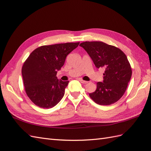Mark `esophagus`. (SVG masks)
I'll list each match as a JSON object with an SVG mask.
<instances>
[{
  "mask_svg": "<svg viewBox=\"0 0 151 151\" xmlns=\"http://www.w3.org/2000/svg\"><path fill=\"white\" fill-rule=\"evenodd\" d=\"M79 81L81 83H83V84H86V83H88V81H84L82 79H79Z\"/></svg>",
  "mask_w": 151,
  "mask_h": 151,
  "instance_id": "1",
  "label": "esophagus"
}]
</instances>
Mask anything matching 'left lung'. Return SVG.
Listing matches in <instances>:
<instances>
[{
    "mask_svg": "<svg viewBox=\"0 0 151 151\" xmlns=\"http://www.w3.org/2000/svg\"><path fill=\"white\" fill-rule=\"evenodd\" d=\"M85 50L97 68H103V82L97 83V89L89 93L100 105H110L123 96L131 78L132 70L127 58L115 46L102 42H85L79 45Z\"/></svg>",
    "mask_w": 151,
    "mask_h": 151,
    "instance_id": "obj_1",
    "label": "left lung"
}]
</instances>
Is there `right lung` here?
<instances>
[{
	"label": "right lung",
	"mask_w": 151,
	"mask_h": 151,
	"mask_svg": "<svg viewBox=\"0 0 151 151\" xmlns=\"http://www.w3.org/2000/svg\"><path fill=\"white\" fill-rule=\"evenodd\" d=\"M79 42L43 45L34 50L22 68L25 90L36 106L51 108L65 94L68 81L58 79L57 72L63 67L67 55Z\"/></svg>",
	"instance_id": "obj_1"
}]
</instances>
